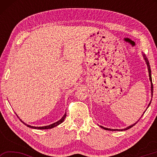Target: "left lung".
Masks as SVG:
<instances>
[{
    "label": "left lung",
    "instance_id": "left-lung-1",
    "mask_svg": "<svg viewBox=\"0 0 157 157\" xmlns=\"http://www.w3.org/2000/svg\"><path fill=\"white\" fill-rule=\"evenodd\" d=\"M143 55V57H144V59H145V62H146V63H147V66L148 73H149V77H150V82H151V94H152V95H153V84H152V76H151V69H150V63H149V61H148V59H147V58L145 57V55ZM150 103H151V102H150V103H149L148 107H149V106H150ZM148 107H147V108H148ZM145 112H144V113H145ZM138 121L136 122V123L133 124H132V125H130V126H129L128 127H126V128L123 129H109V128H106V127H102V126H100V127H101V128H102V129H106V130H110V131H116V130H118V131H124V130L129 129L131 128V127H132L134 125H135V124H136L138 123Z\"/></svg>",
    "mask_w": 157,
    "mask_h": 157
}]
</instances>
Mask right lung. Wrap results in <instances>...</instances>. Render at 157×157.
<instances>
[{"mask_svg":"<svg viewBox=\"0 0 157 157\" xmlns=\"http://www.w3.org/2000/svg\"><path fill=\"white\" fill-rule=\"evenodd\" d=\"M66 112L64 113V115H63V116L62 117V118H61L59 121H58L57 122H56V123H52V124H49V125L44 126V127H34V126H31V125H29V124H25V123H23V122L22 121H21V119H20V121H21V122H22L23 123H24L26 126L28 127H30V128L36 129H51V128H53V127H56V126H57V125H59V124H61L62 123H63V121H64L65 118H66Z\"/></svg>","mask_w":157,"mask_h":157,"instance_id":"right-lung-1","label":"right lung"}]
</instances>
